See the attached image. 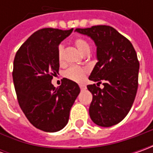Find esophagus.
<instances>
[{
  "label": "esophagus",
  "instance_id": "1",
  "mask_svg": "<svg viewBox=\"0 0 153 153\" xmlns=\"http://www.w3.org/2000/svg\"><path fill=\"white\" fill-rule=\"evenodd\" d=\"M80 88L82 90H84V89H86V85H84V84H80Z\"/></svg>",
  "mask_w": 153,
  "mask_h": 153
}]
</instances>
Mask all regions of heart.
Masks as SVG:
<instances>
[{
  "instance_id": "obj_1",
  "label": "heart",
  "mask_w": 153,
  "mask_h": 153,
  "mask_svg": "<svg viewBox=\"0 0 153 153\" xmlns=\"http://www.w3.org/2000/svg\"><path fill=\"white\" fill-rule=\"evenodd\" d=\"M75 45L76 46L78 50L82 54L85 53H88V52L89 53V51H90L89 45L83 39H76L75 41ZM63 52H64V47H63V45H59L58 47V59L60 62L63 59ZM87 73H88V70L86 68L79 67V66H71L65 71L64 75L69 80H71L76 82H82L85 78Z\"/></svg>"
}]
</instances>
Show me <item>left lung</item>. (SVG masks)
Instances as JSON below:
<instances>
[{
  "label": "left lung",
  "mask_w": 153,
  "mask_h": 153,
  "mask_svg": "<svg viewBox=\"0 0 153 153\" xmlns=\"http://www.w3.org/2000/svg\"><path fill=\"white\" fill-rule=\"evenodd\" d=\"M94 42L98 62L89 80L104 81V88L88 85L93 100L89 106L92 121L101 127L120 123L132 107L138 88L140 64L132 43L114 28L97 25L76 29Z\"/></svg>",
  "instance_id": "1"
}]
</instances>
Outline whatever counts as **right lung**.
<instances>
[{
    "mask_svg": "<svg viewBox=\"0 0 153 153\" xmlns=\"http://www.w3.org/2000/svg\"><path fill=\"white\" fill-rule=\"evenodd\" d=\"M72 31L73 29L39 30L15 55L13 78L19 106L33 126L45 132L65 128L80 93L78 84L67 78L57 88L51 82L59 74L58 47Z\"/></svg>",
    "mask_w": 153,
    "mask_h": 153,
    "instance_id": "1",
    "label": "right lung"
}]
</instances>
